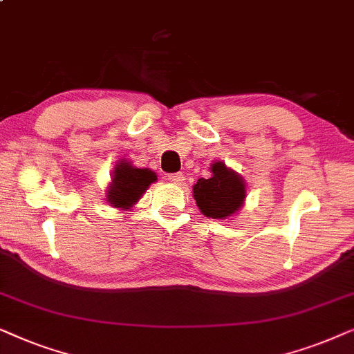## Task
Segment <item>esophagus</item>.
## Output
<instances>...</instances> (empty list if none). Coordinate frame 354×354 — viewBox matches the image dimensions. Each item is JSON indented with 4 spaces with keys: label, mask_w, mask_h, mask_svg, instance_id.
Returning <instances> with one entry per match:
<instances>
[{
    "label": "esophagus",
    "mask_w": 354,
    "mask_h": 354,
    "mask_svg": "<svg viewBox=\"0 0 354 354\" xmlns=\"http://www.w3.org/2000/svg\"><path fill=\"white\" fill-rule=\"evenodd\" d=\"M168 181H171L173 185H183L185 183V176H183V173H171L168 174Z\"/></svg>",
    "instance_id": "esophagus-1"
}]
</instances>
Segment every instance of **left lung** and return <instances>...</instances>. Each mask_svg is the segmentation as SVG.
<instances>
[{"instance_id": "1", "label": "left lung", "mask_w": 354, "mask_h": 354, "mask_svg": "<svg viewBox=\"0 0 354 354\" xmlns=\"http://www.w3.org/2000/svg\"><path fill=\"white\" fill-rule=\"evenodd\" d=\"M212 176L201 178L192 187L196 204L209 218L223 220L241 209L246 199V183L223 162L210 167Z\"/></svg>"}]
</instances>
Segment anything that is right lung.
<instances>
[{"mask_svg": "<svg viewBox=\"0 0 354 354\" xmlns=\"http://www.w3.org/2000/svg\"><path fill=\"white\" fill-rule=\"evenodd\" d=\"M155 181L157 174L152 169L136 168L128 160H121L113 169L111 185L106 191V202L116 209H131Z\"/></svg>", "mask_w": 354, "mask_h": 354, "instance_id": "obj_1", "label": "right lung"}]
</instances>
